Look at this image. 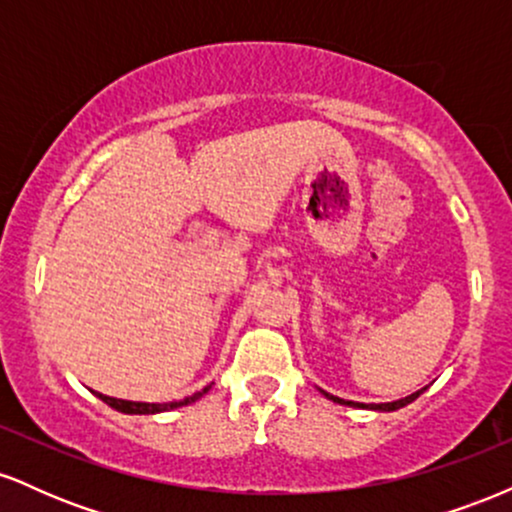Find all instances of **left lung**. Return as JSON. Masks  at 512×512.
<instances>
[{
  "label": "left lung",
  "mask_w": 512,
  "mask_h": 512,
  "mask_svg": "<svg viewBox=\"0 0 512 512\" xmlns=\"http://www.w3.org/2000/svg\"><path fill=\"white\" fill-rule=\"evenodd\" d=\"M322 395H325L327 399H332V402H337V404H344V407H361V409H375V411H397V409H402V407H407L409 402H414L416 397L421 395V392L424 390H419V392H414V395H409V397H404V399H397V402H385V404H361V402H349V399H342V397H334V395H330V392H325V390H320Z\"/></svg>",
  "instance_id": "obj_1"
}]
</instances>
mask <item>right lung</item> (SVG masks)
Returning a JSON list of instances; mask_svg holds the SVG:
<instances>
[{
	"label": "right lung",
	"mask_w": 512,
	"mask_h": 512,
	"mask_svg": "<svg viewBox=\"0 0 512 512\" xmlns=\"http://www.w3.org/2000/svg\"><path fill=\"white\" fill-rule=\"evenodd\" d=\"M207 385L204 390L195 392V395L185 397V399H178V402H163V404H151V402H129V399H117V397H108V395H101V392H96L98 399H103L108 407H113L117 411H122V414H158V411H170V409H178V407H185V404H192L197 402L199 397L207 395L209 392Z\"/></svg>",
	"instance_id": "add662e5"
}]
</instances>
